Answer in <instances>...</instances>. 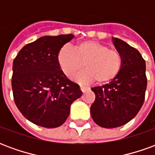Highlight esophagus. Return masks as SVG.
I'll list each match as a JSON object with an SVG mask.
<instances>
[{"instance_id": "obj_1", "label": "esophagus", "mask_w": 155, "mask_h": 155, "mask_svg": "<svg viewBox=\"0 0 155 155\" xmlns=\"http://www.w3.org/2000/svg\"><path fill=\"white\" fill-rule=\"evenodd\" d=\"M81 91H82V92H84V91H85V87H84V86H81Z\"/></svg>"}]
</instances>
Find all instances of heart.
<instances>
[{
	"label": "heart",
	"mask_w": 155,
	"mask_h": 155,
	"mask_svg": "<svg viewBox=\"0 0 155 155\" xmlns=\"http://www.w3.org/2000/svg\"><path fill=\"white\" fill-rule=\"evenodd\" d=\"M58 64L68 78L73 79L84 68L86 70L75 78L81 84L97 81L105 84L113 81L123 67V55L104 44L94 41H82L74 48H61Z\"/></svg>",
	"instance_id": "heart-1"
}]
</instances>
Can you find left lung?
<instances>
[{
    "label": "left lung",
    "instance_id": "1",
    "mask_svg": "<svg viewBox=\"0 0 155 155\" xmlns=\"http://www.w3.org/2000/svg\"><path fill=\"white\" fill-rule=\"evenodd\" d=\"M112 42L123 55V67L109 84L91 88L95 94L91 117L96 124L106 129L122 126L136 116L147 87L145 61L140 52L119 38L112 37Z\"/></svg>",
    "mask_w": 155,
    "mask_h": 155
}]
</instances>
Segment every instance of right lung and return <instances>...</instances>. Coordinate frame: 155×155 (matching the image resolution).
Here are the masks:
<instances>
[{
  "mask_svg": "<svg viewBox=\"0 0 155 155\" xmlns=\"http://www.w3.org/2000/svg\"><path fill=\"white\" fill-rule=\"evenodd\" d=\"M74 35H45L25 45L15 58L12 85L15 103L24 116L45 128L62 125L71 105L80 98V85L58 64V53Z\"/></svg>",
  "mask_w": 155,
  "mask_h": 155,
  "instance_id": "right-lung-1",
  "label": "right lung"
}]
</instances>
